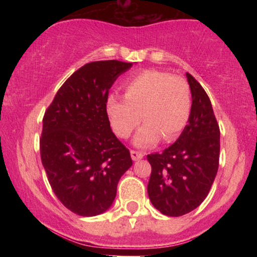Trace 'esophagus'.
I'll use <instances>...</instances> for the list:
<instances>
[{
  "instance_id": "34e87169",
  "label": "esophagus",
  "mask_w": 257,
  "mask_h": 257,
  "mask_svg": "<svg viewBox=\"0 0 257 257\" xmlns=\"http://www.w3.org/2000/svg\"><path fill=\"white\" fill-rule=\"evenodd\" d=\"M131 156H132L133 161H140V159L144 158V153L143 152L134 151V150H132V151H131Z\"/></svg>"
}]
</instances>
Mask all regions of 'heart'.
Masks as SVG:
<instances>
[{
  "label": "heart",
  "instance_id": "1",
  "mask_svg": "<svg viewBox=\"0 0 257 257\" xmlns=\"http://www.w3.org/2000/svg\"><path fill=\"white\" fill-rule=\"evenodd\" d=\"M106 113L114 133L123 139L131 137L143 114L146 122L134 139L138 147H151L161 138L170 143L190 118V85L179 76L145 70L124 82V98L108 96Z\"/></svg>",
  "mask_w": 257,
  "mask_h": 257
}]
</instances>
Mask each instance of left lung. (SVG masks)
<instances>
[{
	"label": "left lung",
	"instance_id": "left-lung-1",
	"mask_svg": "<svg viewBox=\"0 0 257 257\" xmlns=\"http://www.w3.org/2000/svg\"><path fill=\"white\" fill-rule=\"evenodd\" d=\"M192 95L188 124L162 153L147 156L152 167L150 200L167 216H181L202 204L213 185L220 157V128L208 94L186 73Z\"/></svg>",
	"mask_w": 257,
	"mask_h": 257
}]
</instances>
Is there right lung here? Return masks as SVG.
Segmentation results:
<instances>
[{"label":"right lung","mask_w":257,"mask_h":257,"mask_svg":"<svg viewBox=\"0 0 257 257\" xmlns=\"http://www.w3.org/2000/svg\"><path fill=\"white\" fill-rule=\"evenodd\" d=\"M132 65L85 64L65 81L44 113L40 151L47 178L58 199L81 216L105 213L120 176L133 166L106 113L108 90Z\"/></svg>","instance_id":"add662e5"}]
</instances>
